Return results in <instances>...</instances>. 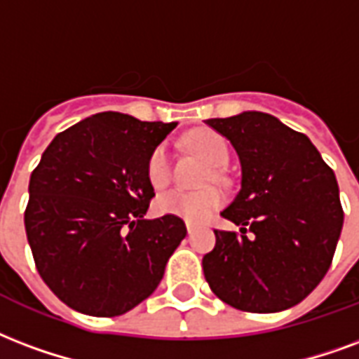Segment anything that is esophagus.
<instances>
[{"label": "esophagus", "instance_id": "1", "mask_svg": "<svg viewBox=\"0 0 359 359\" xmlns=\"http://www.w3.org/2000/svg\"><path fill=\"white\" fill-rule=\"evenodd\" d=\"M187 230H188V233H192V232H194V226H192V224H187Z\"/></svg>", "mask_w": 359, "mask_h": 359}]
</instances>
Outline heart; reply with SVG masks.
I'll list each match as a JSON object with an SVG mask.
<instances>
[{"label":"heart","mask_w":359,"mask_h":359,"mask_svg":"<svg viewBox=\"0 0 359 359\" xmlns=\"http://www.w3.org/2000/svg\"><path fill=\"white\" fill-rule=\"evenodd\" d=\"M187 146L205 159L207 163L215 169H220L230 159V146L226 139L219 133L209 129H198L187 137ZM146 179L152 188L161 190L171 180V154L165 146H158L146 163ZM222 205V194L215 188L201 190V192H184V190H171L159 196L156 200V211L159 215H171L182 219L190 224H200L209 219L215 209Z\"/></svg>","instance_id":"obj_1"}]
</instances>
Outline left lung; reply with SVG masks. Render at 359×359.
I'll list each match as a JSON object with an SVG mask.
<instances>
[{"instance_id": "1", "label": "left lung", "mask_w": 359, "mask_h": 359, "mask_svg": "<svg viewBox=\"0 0 359 359\" xmlns=\"http://www.w3.org/2000/svg\"><path fill=\"white\" fill-rule=\"evenodd\" d=\"M205 123L230 140L241 163L240 192L222 211L241 233L215 230V249L203 257L207 283L238 310H287L333 261L344 220L335 172L306 135L270 114Z\"/></svg>"}]
</instances>
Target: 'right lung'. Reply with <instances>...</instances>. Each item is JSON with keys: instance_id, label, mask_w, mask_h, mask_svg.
I'll use <instances>...</instances> for the list:
<instances>
[{"instance_id": "add662e5", "label": "right lung", "mask_w": 359, "mask_h": 359, "mask_svg": "<svg viewBox=\"0 0 359 359\" xmlns=\"http://www.w3.org/2000/svg\"><path fill=\"white\" fill-rule=\"evenodd\" d=\"M175 127L95 114L58 133L32 172L24 226L34 261L81 314L112 318L148 299L187 236L182 219H144L146 163Z\"/></svg>"}]
</instances>
